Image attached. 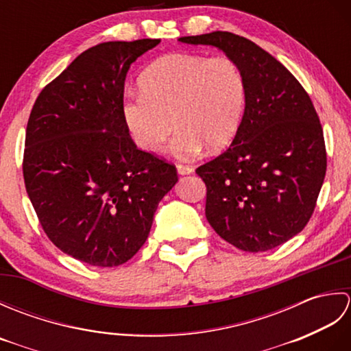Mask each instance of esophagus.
I'll return each mask as SVG.
<instances>
[{
	"label": "esophagus",
	"mask_w": 351,
	"mask_h": 351,
	"mask_svg": "<svg viewBox=\"0 0 351 351\" xmlns=\"http://www.w3.org/2000/svg\"><path fill=\"white\" fill-rule=\"evenodd\" d=\"M176 170H178V173H180V175H190L193 171V167L184 166V164H176Z\"/></svg>",
	"instance_id": "esophagus-1"
}]
</instances>
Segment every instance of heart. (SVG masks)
Returning <instances> with one entry per match:
<instances>
[{"mask_svg":"<svg viewBox=\"0 0 351 351\" xmlns=\"http://www.w3.org/2000/svg\"><path fill=\"white\" fill-rule=\"evenodd\" d=\"M247 87L243 72L228 57L169 54L140 78V92H126L123 121L136 145L155 152L178 128L171 152L195 158L204 147L219 151L240 128Z\"/></svg>","mask_w":351,"mask_h":351,"instance_id":"1","label":"heart"}]
</instances>
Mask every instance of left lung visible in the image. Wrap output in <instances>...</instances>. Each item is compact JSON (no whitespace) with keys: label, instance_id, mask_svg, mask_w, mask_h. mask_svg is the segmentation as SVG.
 I'll return each instance as SVG.
<instances>
[{"label":"left lung","instance_id":"left-lung-1","mask_svg":"<svg viewBox=\"0 0 351 351\" xmlns=\"http://www.w3.org/2000/svg\"><path fill=\"white\" fill-rule=\"evenodd\" d=\"M180 42L221 49L240 66L247 87L234 141L196 169L206 185V220L237 249L278 247L308 225L326 176L314 104L285 66L245 37L213 32Z\"/></svg>","mask_w":351,"mask_h":351}]
</instances>
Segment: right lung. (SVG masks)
Masks as SVG:
<instances>
[{"mask_svg": "<svg viewBox=\"0 0 351 351\" xmlns=\"http://www.w3.org/2000/svg\"><path fill=\"white\" fill-rule=\"evenodd\" d=\"M160 39L106 42L43 87L27 123L25 189L45 234L93 267L125 264L147 240L176 167L141 151L123 121L130 66Z\"/></svg>", "mask_w": 351, "mask_h": 351, "instance_id": "1", "label": "right lung"}]
</instances>
